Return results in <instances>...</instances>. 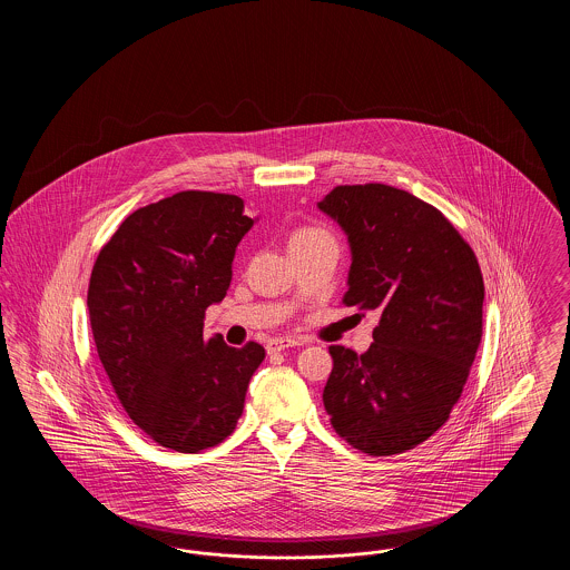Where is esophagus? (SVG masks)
I'll list each match as a JSON object with an SVG mask.
<instances>
[{"instance_id": "obj_1", "label": "esophagus", "mask_w": 570, "mask_h": 570, "mask_svg": "<svg viewBox=\"0 0 570 570\" xmlns=\"http://www.w3.org/2000/svg\"><path fill=\"white\" fill-rule=\"evenodd\" d=\"M303 342L301 340H295V337H273L267 342V353H279V351H286V348H295V346H301Z\"/></svg>"}]
</instances>
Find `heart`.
I'll return each instance as SVG.
<instances>
[{
	"label": "heart",
	"instance_id": "heart-1",
	"mask_svg": "<svg viewBox=\"0 0 570 570\" xmlns=\"http://www.w3.org/2000/svg\"><path fill=\"white\" fill-rule=\"evenodd\" d=\"M318 235H326L325 230H321V228H301L297 230L295 235H293V242H298V239H307V237H318ZM291 242V244H293Z\"/></svg>",
	"mask_w": 570,
	"mask_h": 570
}]
</instances>
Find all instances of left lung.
<instances>
[{
	"mask_svg": "<svg viewBox=\"0 0 570 570\" xmlns=\"http://www.w3.org/2000/svg\"><path fill=\"white\" fill-rule=\"evenodd\" d=\"M318 209L351 245L342 303L380 316L367 353L328 348L326 414L354 449L404 453L446 423L470 374L483 335L479 261L446 217L406 190L337 186Z\"/></svg>",
	"mask_w": 570,
	"mask_h": 570,
	"instance_id": "obj_1",
	"label": "left lung"
}]
</instances>
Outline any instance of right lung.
Wrapping results in <instances>:
<instances>
[{
  "label": "right lung",
  "instance_id": "1",
  "mask_svg": "<svg viewBox=\"0 0 570 570\" xmlns=\"http://www.w3.org/2000/svg\"><path fill=\"white\" fill-rule=\"evenodd\" d=\"M254 222L235 194L179 191L126 217L96 258L87 309L98 356L128 416L164 449L216 446L244 412L265 348L203 328Z\"/></svg>",
  "mask_w": 570,
  "mask_h": 570
}]
</instances>
